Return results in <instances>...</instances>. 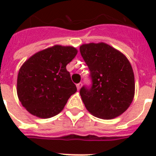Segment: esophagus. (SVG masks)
I'll list each match as a JSON object with an SVG mask.
<instances>
[{
  "label": "esophagus",
  "mask_w": 156,
  "mask_h": 156,
  "mask_svg": "<svg viewBox=\"0 0 156 156\" xmlns=\"http://www.w3.org/2000/svg\"><path fill=\"white\" fill-rule=\"evenodd\" d=\"M82 85H83V84H82V83H78V84L76 85V87H77V89H78V90H79L81 89V87H82Z\"/></svg>",
  "instance_id": "esophagus-1"
}]
</instances>
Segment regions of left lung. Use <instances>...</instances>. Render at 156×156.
Masks as SVG:
<instances>
[{"label":"left lung","mask_w":156,"mask_h":156,"mask_svg":"<svg viewBox=\"0 0 156 156\" xmlns=\"http://www.w3.org/2000/svg\"><path fill=\"white\" fill-rule=\"evenodd\" d=\"M80 52L92 81L90 87L83 86L80 90L86 108L105 120L121 115L133 101L135 90L134 74L127 57L104 43L83 44Z\"/></svg>","instance_id":"1"}]
</instances>
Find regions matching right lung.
<instances>
[{"label":"right lung","mask_w":156,"mask_h":156,"mask_svg":"<svg viewBox=\"0 0 156 156\" xmlns=\"http://www.w3.org/2000/svg\"><path fill=\"white\" fill-rule=\"evenodd\" d=\"M78 53L71 46L55 45L36 52L19 69L17 93L23 106L40 118H50L62 111L77 91L66 66Z\"/></svg>","instance_id":"1"}]
</instances>
